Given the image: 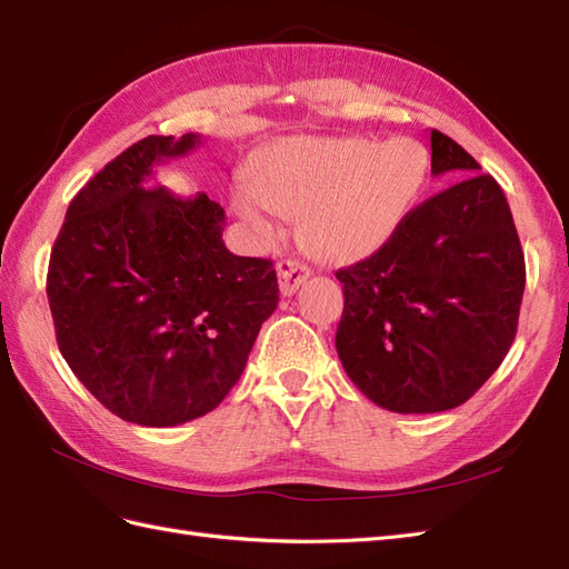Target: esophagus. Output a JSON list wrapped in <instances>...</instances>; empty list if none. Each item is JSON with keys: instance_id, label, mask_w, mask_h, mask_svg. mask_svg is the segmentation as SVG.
<instances>
[{"instance_id": "esophagus-1", "label": "esophagus", "mask_w": 569, "mask_h": 569, "mask_svg": "<svg viewBox=\"0 0 569 569\" xmlns=\"http://www.w3.org/2000/svg\"><path fill=\"white\" fill-rule=\"evenodd\" d=\"M276 271H279V288L283 296H293L296 290L310 279V269L300 264V261H296V259L279 261Z\"/></svg>"}]
</instances>
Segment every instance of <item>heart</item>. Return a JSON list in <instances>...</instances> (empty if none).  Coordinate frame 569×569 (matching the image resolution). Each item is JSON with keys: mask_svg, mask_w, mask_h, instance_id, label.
Here are the masks:
<instances>
[{"mask_svg": "<svg viewBox=\"0 0 569 569\" xmlns=\"http://www.w3.org/2000/svg\"><path fill=\"white\" fill-rule=\"evenodd\" d=\"M430 153L411 137H286L259 149L232 203L261 232L269 207L298 218L305 250L327 264H356L397 236L423 194Z\"/></svg>", "mask_w": 569, "mask_h": 569, "instance_id": "b5f03b06", "label": "heart"}]
</instances>
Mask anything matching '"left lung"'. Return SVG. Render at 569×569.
<instances>
[{
    "label": "left lung",
    "instance_id": "left-lung-1",
    "mask_svg": "<svg viewBox=\"0 0 569 569\" xmlns=\"http://www.w3.org/2000/svg\"><path fill=\"white\" fill-rule=\"evenodd\" d=\"M430 149L432 174L457 182L416 207L380 252L337 271L341 366L395 413L469 401L515 341L527 283L502 187L437 129Z\"/></svg>",
    "mask_w": 569,
    "mask_h": 569
}]
</instances>
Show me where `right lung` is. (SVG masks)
Listing matches in <instances>:
<instances>
[{
	"mask_svg": "<svg viewBox=\"0 0 569 569\" xmlns=\"http://www.w3.org/2000/svg\"><path fill=\"white\" fill-rule=\"evenodd\" d=\"M199 134L146 137L71 199L48 269L57 346L79 382L127 423L170 428L213 411L279 305L271 259L223 244L203 192L143 187Z\"/></svg>",
	"mask_w": 569,
	"mask_h": 569,
	"instance_id": "obj_1",
	"label": "right lung"
}]
</instances>
